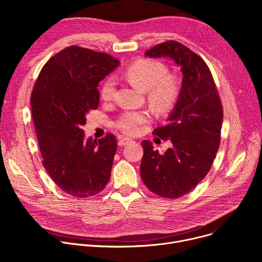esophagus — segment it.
Segmentation results:
<instances>
[{"label":"esophagus","mask_w":262,"mask_h":262,"mask_svg":"<svg viewBox=\"0 0 262 262\" xmlns=\"http://www.w3.org/2000/svg\"><path fill=\"white\" fill-rule=\"evenodd\" d=\"M132 142H133L132 139H129V138H127V137H121V138L119 139L118 144H119V146H124V145H127V144L132 143Z\"/></svg>","instance_id":"esophagus-1"}]
</instances>
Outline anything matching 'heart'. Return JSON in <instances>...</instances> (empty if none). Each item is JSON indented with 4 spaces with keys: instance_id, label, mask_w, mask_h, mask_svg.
<instances>
[{
    "instance_id": "heart-1",
    "label": "heart",
    "mask_w": 262,
    "mask_h": 262,
    "mask_svg": "<svg viewBox=\"0 0 262 262\" xmlns=\"http://www.w3.org/2000/svg\"><path fill=\"white\" fill-rule=\"evenodd\" d=\"M124 76L137 88L147 91L148 101L159 112L170 110L179 96L178 80L168 74L166 65L160 61L139 60L126 68ZM114 93L115 80L107 78L100 88V97L104 101H110ZM150 119L151 114L148 111H126L116 120L115 125L127 135H136L141 125Z\"/></svg>"
}]
</instances>
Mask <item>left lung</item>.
I'll return each instance as SVG.
<instances>
[{"label":"left lung","instance_id":"left-lung-1","mask_svg":"<svg viewBox=\"0 0 262 262\" xmlns=\"http://www.w3.org/2000/svg\"><path fill=\"white\" fill-rule=\"evenodd\" d=\"M145 56L170 58L182 73L180 93L167 124L152 133L170 139L172 147L161 155L150 141L144 140L140 170L149 190L176 199L194 190L211 168L221 141L222 102L208 66L185 46L166 41L148 50Z\"/></svg>","mask_w":262,"mask_h":262}]
</instances>
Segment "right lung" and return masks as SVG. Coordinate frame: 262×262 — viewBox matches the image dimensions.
Wrapping results in <instances>:
<instances>
[{
  "mask_svg": "<svg viewBox=\"0 0 262 262\" xmlns=\"http://www.w3.org/2000/svg\"><path fill=\"white\" fill-rule=\"evenodd\" d=\"M119 64L107 54L72 46L46 63L34 85L31 108L42 165L73 197L94 196L110 180L116 137L86 140L82 126L98 106L99 82Z\"/></svg>",
  "mask_w": 262,
  "mask_h": 262,
  "instance_id": "1",
  "label": "right lung"
}]
</instances>
